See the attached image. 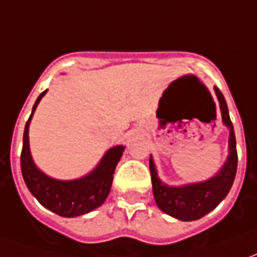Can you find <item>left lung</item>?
I'll return each instance as SVG.
<instances>
[{"label": "left lung", "instance_id": "obj_1", "mask_svg": "<svg viewBox=\"0 0 257 257\" xmlns=\"http://www.w3.org/2000/svg\"><path fill=\"white\" fill-rule=\"evenodd\" d=\"M216 96L220 104L221 119L227 128L230 129L228 138V157L220 171L208 180L190 183L179 187H172L162 183L158 178L156 165L150 156V172L151 182H153V193L158 208L172 217L179 220L191 221L198 220L204 217L210 210H213L226 198L230 189H231L235 173H237V146H235V135L232 122L228 115V108L224 96L220 90L215 86Z\"/></svg>", "mask_w": 257, "mask_h": 257}]
</instances>
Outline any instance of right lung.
Returning a JSON list of instances; mask_svg holds the SVG:
<instances>
[{"label":"right lung","mask_w":257,"mask_h":257,"mask_svg":"<svg viewBox=\"0 0 257 257\" xmlns=\"http://www.w3.org/2000/svg\"><path fill=\"white\" fill-rule=\"evenodd\" d=\"M47 90L37 97L33 106V111L26 122L23 134V149L20 156V167L25 183L37 201L52 210L56 215L63 217H75L88 213L90 210L99 208L110 193L112 184V175L117 164L122 157L125 146H114L101 158L97 167L84 178L75 180H58L47 176L41 172L33 161L29 145V126L33 114L36 111L38 103Z\"/></svg>","instance_id":"1"}]
</instances>
